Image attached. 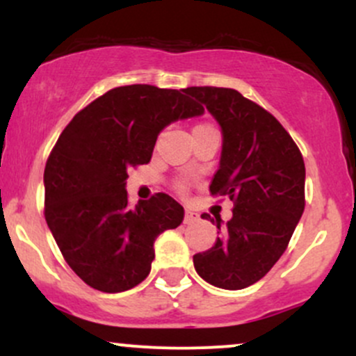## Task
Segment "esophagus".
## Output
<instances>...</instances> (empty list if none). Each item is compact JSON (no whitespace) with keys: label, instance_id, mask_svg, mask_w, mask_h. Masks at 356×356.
Segmentation results:
<instances>
[{"label":"esophagus","instance_id":"obj_1","mask_svg":"<svg viewBox=\"0 0 356 356\" xmlns=\"http://www.w3.org/2000/svg\"><path fill=\"white\" fill-rule=\"evenodd\" d=\"M197 220H199L197 212L186 209V214H184V224H192V222H197Z\"/></svg>","mask_w":356,"mask_h":356}]
</instances>
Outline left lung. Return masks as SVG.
<instances>
[{"instance_id":"8db88e82","label":"left lung","mask_w":356,"mask_h":356,"mask_svg":"<svg viewBox=\"0 0 356 356\" xmlns=\"http://www.w3.org/2000/svg\"><path fill=\"white\" fill-rule=\"evenodd\" d=\"M222 134L212 195L234 202L232 218L202 214L219 229L216 244L194 254L204 281L222 289L254 284L275 266L305 211V162L291 136L271 113L238 90L189 87Z\"/></svg>"}]
</instances>
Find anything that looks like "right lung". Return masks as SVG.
<instances>
[{"mask_svg": "<svg viewBox=\"0 0 356 356\" xmlns=\"http://www.w3.org/2000/svg\"><path fill=\"white\" fill-rule=\"evenodd\" d=\"M184 90H108L65 127L44 167V219L76 276L104 293L132 289L150 273L159 234L184 207L167 194L129 206L130 167L147 164L159 134L204 108Z\"/></svg>", "mask_w": 356, "mask_h": 356, "instance_id": "1", "label": "right lung"}]
</instances>
